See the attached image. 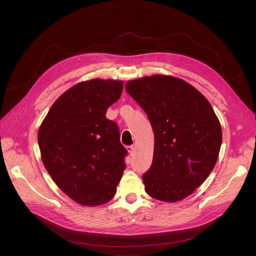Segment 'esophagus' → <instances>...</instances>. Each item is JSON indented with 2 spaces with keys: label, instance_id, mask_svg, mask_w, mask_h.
I'll return each instance as SVG.
<instances>
[{
  "label": "esophagus",
  "instance_id": "obj_1",
  "mask_svg": "<svg viewBox=\"0 0 256 256\" xmlns=\"http://www.w3.org/2000/svg\"><path fill=\"white\" fill-rule=\"evenodd\" d=\"M126 150L130 152V154H132L134 152H135V146L134 145H130L126 147Z\"/></svg>",
  "mask_w": 256,
  "mask_h": 256
}]
</instances>
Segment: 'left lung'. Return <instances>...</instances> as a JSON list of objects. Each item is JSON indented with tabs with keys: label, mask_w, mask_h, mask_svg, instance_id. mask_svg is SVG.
I'll list each match as a JSON object with an SVG mask.
<instances>
[{
	"label": "left lung",
	"mask_w": 256,
	"mask_h": 256,
	"mask_svg": "<svg viewBox=\"0 0 256 256\" xmlns=\"http://www.w3.org/2000/svg\"><path fill=\"white\" fill-rule=\"evenodd\" d=\"M126 90L154 134L152 164L142 176L150 197L176 202L190 196L217 163L220 121L208 100L186 80L164 74L132 80Z\"/></svg>",
	"instance_id": "obj_1"
}]
</instances>
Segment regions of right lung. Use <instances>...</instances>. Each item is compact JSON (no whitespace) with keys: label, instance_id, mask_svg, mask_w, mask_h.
I'll list each match as a JSON object with an SVG mask.
<instances>
[{"label":"right lung","instance_id":"right-lung-1","mask_svg":"<svg viewBox=\"0 0 256 256\" xmlns=\"http://www.w3.org/2000/svg\"><path fill=\"white\" fill-rule=\"evenodd\" d=\"M119 80L78 83L52 104L38 130L42 163L70 199L86 206L106 204L126 169V150L106 112L122 93Z\"/></svg>","mask_w":256,"mask_h":256}]
</instances>
